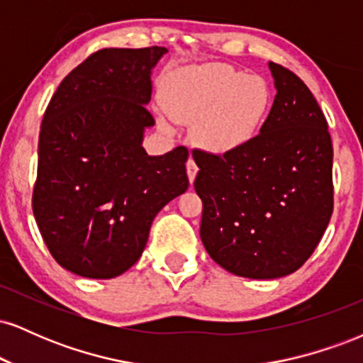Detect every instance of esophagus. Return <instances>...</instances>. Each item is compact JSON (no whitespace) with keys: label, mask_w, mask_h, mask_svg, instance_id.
<instances>
[{"label":"esophagus","mask_w":363,"mask_h":363,"mask_svg":"<svg viewBox=\"0 0 363 363\" xmlns=\"http://www.w3.org/2000/svg\"><path fill=\"white\" fill-rule=\"evenodd\" d=\"M186 170H187V177H189V182H194L196 174H198V165H196V162L191 157L186 164Z\"/></svg>","instance_id":"1"}]
</instances>
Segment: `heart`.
Returning a JSON list of instances; mask_svg holds the SVG:
<instances>
[{"label":"heart","instance_id":"heart-1","mask_svg":"<svg viewBox=\"0 0 363 363\" xmlns=\"http://www.w3.org/2000/svg\"><path fill=\"white\" fill-rule=\"evenodd\" d=\"M273 94L257 74L225 62L179 69L165 80L164 106L172 119L194 124L198 143L211 153L247 147L272 111Z\"/></svg>","mask_w":363,"mask_h":363}]
</instances>
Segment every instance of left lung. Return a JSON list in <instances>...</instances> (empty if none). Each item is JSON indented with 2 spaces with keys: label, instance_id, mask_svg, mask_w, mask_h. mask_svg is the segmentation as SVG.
Returning <instances> with one entry per match:
<instances>
[{
  "label": "left lung",
  "instance_id": "1",
  "mask_svg": "<svg viewBox=\"0 0 363 363\" xmlns=\"http://www.w3.org/2000/svg\"><path fill=\"white\" fill-rule=\"evenodd\" d=\"M274 102L247 147L193 150L199 234L211 259L237 277L272 280L297 272L318 247L333 213V145L307 85L269 62Z\"/></svg>",
  "mask_w": 363,
  "mask_h": 363
}]
</instances>
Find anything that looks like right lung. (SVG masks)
<instances>
[{"instance_id":"obj_1","label":"right lung","mask_w":363,"mask_h":363,"mask_svg":"<svg viewBox=\"0 0 363 363\" xmlns=\"http://www.w3.org/2000/svg\"><path fill=\"white\" fill-rule=\"evenodd\" d=\"M165 48L101 49L57 86L39 135L32 210L60 266L114 278L140 259L158 211L189 186L187 148L141 147L152 68Z\"/></svg>"}]
</instances>
